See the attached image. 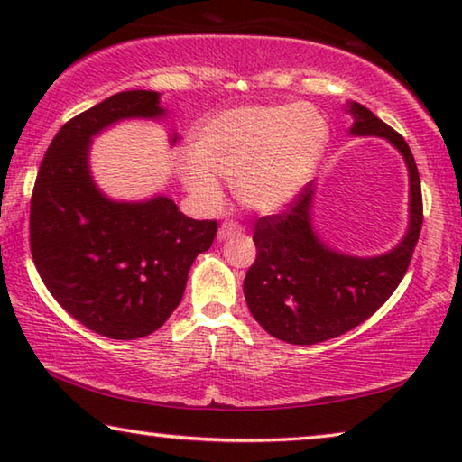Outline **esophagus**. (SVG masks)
<instances>
[{
	"instance_id": "34e87169",
	"label": "esophagus",
	"mask_w": 462,
	"mask_h": 462,
	"mask_svg": "<svg viewBox=\"0 0 462 462\" xmlns=\"http://www.w3.org/2000/svg\"><path fill=\"white\" fill-rule=\"evenodd\" d=\"M242 232V226L238 222H224L220 226V230H217V240H226L234 236V234H240Z\"/></svg>"
}]
</instances>
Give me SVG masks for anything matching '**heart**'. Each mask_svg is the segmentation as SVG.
<instances>
[{"label":"heart","instance_id":"b5f03b06","mask_svg":"<svg viewBox=\"0 0 462 462\" xmlns=\"http://www.w3.org/2000/svg\"><path fill=\"white\" fill-rule=\"evenodd\" d=\"M328 144L324 116L308 104L236 106L195 130L191 154L177 156V175L203 209H220L224 181L242 206L273 214L314 177Z\"/></svg>","mask_w":462,"mask_h":462}]
</instances>
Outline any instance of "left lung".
Here are the masks:
<instances>
[{
	"mask_svg": "<svg viewBox=\"0 0 462 462\" xmlns=\"http://www.w3.org/2000/svg\"><path fill=\"white\" fill-rule=\"evenodd\" d=\"M350 136L385 138L403 156L410 175V222L395 248L377 256L340 253L318 236L311 224L316 187H306L283 214L254 226L256 261L245 277L253 318L275 338L318 344L353 330L395 291L410 267L421 230V189L416 161L403 136L371 109L346 101Z\"/></svg>",
	"mask_w": 462,
	"mask_h": 462,
	"instance_id": "1",
	"label": "left lung"
}]
</instances>
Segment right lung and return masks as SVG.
I'll return each instance as SVG.
<instances>
[{
    "mask_svg": "<svg viewBox=\"0 0 462 462\" xmlns=\"http://www.w3.org/2000/svg\"><path fill=\"white\" fill-rule=\"evenodd\" d=\"M161 93L122 91L62 126L46 151L30 201V248L44 285L89 330L134 340L167 322L216 220H191L167 195L107 198L93 181L91 140L122 120H162ZM177 136L171 134V144Z\"/></svg>",
    "mask_w": 462,
    "mask_h": 462,
    "instance_id": "add662e5",
    "label": "right lung"
}]
</instances>
